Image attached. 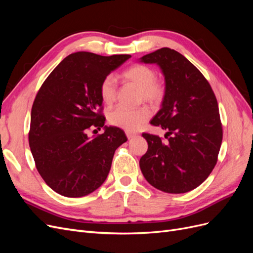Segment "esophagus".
<instances>
[{"instance_id": "34e87169", "label": "esophagus", "mask_w": 253, "mask_h": 253, "mask_svg": "<svg viewBox=\"0 0 253 253\" xmlns=\"http://www.w3.org/2000/svg\"><path fill=\"white\" fill-rule=\"evenodd\" d=\"M126 137H127L128 139H131V138H133L134 136H136V134H135V133H132V132H126Z\"/></svg>"}]
</instances>
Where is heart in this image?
Here are the masks:
<instances>
[{
  "instance_id": "1",
  "label": "heart",
  "mask_w": 253,
  "mask_h": 253,
  "mask_svg": "<svg viewBox=\"0 0 253 253\" xmlns=\"http://www.w3.org/2000/svg\"><path fill=\"white\" fill-rule=\"evenodd\" d=\"M122 77L140 88V100H144L151 105H158L164 100L166 94L165 85L156 80V73L150 66L143 64L133 65L122 73ZM116 88V79L113 76H106L100 84V96L103 103L110 105L115 101ZM149 116L150 111L144 105L136 109L116 108L109 113V121L115 126L134 132Z\"/></svg>"
}]
</instances>
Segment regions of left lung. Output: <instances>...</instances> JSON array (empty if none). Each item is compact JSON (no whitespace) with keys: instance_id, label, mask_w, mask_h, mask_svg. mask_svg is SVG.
I'll use <instances>...</instances> for the list:
<instances>
[{"instance_id":"obj_1","label":"left lung","mask_w":253,"mask_h":253,"mask_svg":"<svg viewBox=\"0 0 253 253\" xmlns=\"http://www.w3.org/2000/svg\"><path fill=\"white\" fill-rule=\"evenodd\" d=\"M155 63L165 76L166 94L151 125L167 133H143L148 151L140 158L147 181L166 193H186L197 188L217 163L223 127L216 97L204 75L174 49L164 47L140 58Z\"/></svg>"}]
</instances>
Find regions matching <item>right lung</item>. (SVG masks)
I'll list each match as a JSON object with an SVG mask.
<instances>
[{
	"mask_svg": "<svg viewBox=\"0 0 253 253\" xmlns=\"http://www.w3.org/2000/svg\"><path fill=\"white\" fill-rule=\"evenodd\" d=\"M129 58L74 52L38 91L30 115L29 147L38 172L60 195L94 192L108 177L115 151L127 140L121 128L104 126L100 84ZM102 126L103 134L87 136L90 127Z\"/></svg>",
	"mask_w": 253,
	"mask_h": 253,
	"instance_id": "1",
	"label": "right lung"
}]
</instances>
